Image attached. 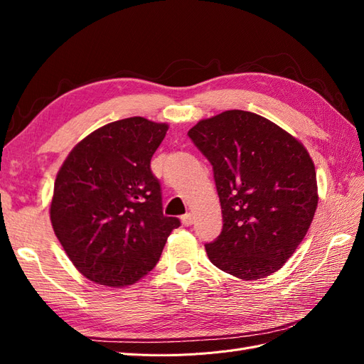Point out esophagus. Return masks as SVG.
<instances>
[{
	"label": "esophagus",
	"mask_w": 364,
	"mask_h": 364,
	"mask_svg": "<svg viewBox=\"0 0 364 364\" xmlns=\"http://www.w3.org/2000/svg\"><path fill=\"white\" fill-rule=\"evenodd\" d=\"M193 222H194V217H193L191 213H186L185 215H182V223H183L185 226H191Z\"/></svg>",
	"instance_id": "34e87169"
}]
</instances>
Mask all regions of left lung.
<instances>
[{"label": "left lung", "instance_id": "obj_1", "mask_svg": "<svg viewBox=\"0 0 364 364\" xmlns=\"http://www.w3.org/2000/svg\"><path fill=\"white\" fill-rule=\"evenodd\" d=\"M188 136L213 165L222 205V234L205 245L209 261L246 281L279 270L317 208L310 153L270 119L238 109L200 119Z\"/></svg>", "mask_w": 364, "mask_h": 364}]
</instances>
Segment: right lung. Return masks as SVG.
<instances>
[{"label": "right lung", "instance_id": "1", "mask_svg": "<svg viewBox=\"0 0 364 364\" xmlns=\"http://www.w3.org/2000/svg\"><path fill=\"white\" fill-rule=\"evenodd\" d=\"M168 124L114 121L83 138L54 182L50 220L74 267L107 287L135 284L156 266L176 217H165L150 161Z\"/></svg>", "mask_w": 364, "mask_h": 364}]
</instances>
